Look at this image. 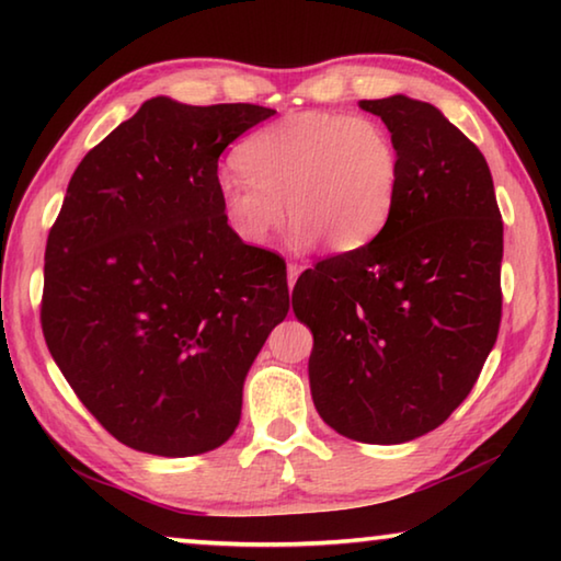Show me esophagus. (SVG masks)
<instances>
[{"mask_svg": "<svg viewBox=\"0 0 561 561\" xmlns=\"http://www.w3.org/2000/svg\"><path fill=\"white\" fill-rule=\"evenodd\" d=\"M299 274H301V267H299V264H287V284H289V289L294 287V284H297Z\"/></svg>", "mask_w": 561, "mask_h": 561, "instance_id": "34e87169", "label": "esophagus"}]
</instances>
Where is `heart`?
I'll return each instance as SVG.
<instances>
[{
  "label": "heart",
  "instance_id": "1",
  "mask_svg": "<svg viewBox=\"0 0 561 561\" xmlns=\"http://www.w3.org/2000/svg\"><path fill=\"white\" fill-rule=\"evenodd\" d=\"M244 178H220V207L237 240L262 247L284 210L289 240L351 252L371 242L393 213L401 153L376 118L304 111L254 130L237 150ZM285 207H280V201Z\"/></svg>",
  "mask_w": 561,
  "mask_h": 561
}]
</instances>
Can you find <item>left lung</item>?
<instances>
[{"mask_svg":"<svg viewBox=\"0 0 561 561\" xmlns=\"http://www.w3.org/2000/svg\"><path fill=\"white\" fill-rule=\"evenodd\" d=\"M358 106L401 153L393 213L368 244L304 272L291 307L314 334L324 423L396 445L448 421L495 346L502 217L485 156L438 108L403 93Z\"/></svg>","mask_w":561,"mask_h":561,"instance_id":"obj_1","label":"left lung"}]
</instances>
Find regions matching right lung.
Listing matches in <instances>:
<instances>
[{
  "label": "right lung",
  "instance_id": "right-lung-1",
  "mask_svg": "<svg viewBox=\"0 0 561 561\" xmlns=\"http://www.w3.org/2000/svg\"><path fill=\"white\" fill-rule=\"evenodd\" d=\"M274 116L146 101L81 160L46 240L42 329L113 438L187 458L230 440L242 386L289 311L284 264L237 240L217 160Z\"/></svg>",
  "mask_w": 561,
  "mask_h": 561
}]
</instances>
